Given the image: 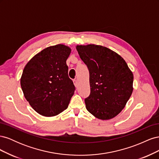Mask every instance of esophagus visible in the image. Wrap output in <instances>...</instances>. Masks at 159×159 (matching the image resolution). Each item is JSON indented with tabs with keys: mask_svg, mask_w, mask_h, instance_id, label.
I'll return each mask as SVG.
<instances>
[{
	"mask_svg": "<svg viewBox=\"0 0 159 159\" xmlns=\"http://www.w3.org/2000/svg\"><path fill=\"white\" fill-rule=\"evenodd\" d=\"M74 84L75 87L78 88V80H74Z\"/></svg>",
	"mask_w": 159,
	"mask_h": 159,
	"instance_id": "1",
	"label": "esophagus"
}]
</instances>
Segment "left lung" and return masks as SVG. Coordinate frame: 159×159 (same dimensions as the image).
<instances>
[{"mask_svg":"<svg viewBox=\"0 0 159 159\" xmlns=\"http://www.w3.org/2000/svg\"><path fill=\"white\" fill-rule=\"evenodd\" d=\"M76 49L89 73L86 109L99 119L117 116L132 94V71L122 57L106 47L88 44L77 46Z\"/></svg>","mask_w":159,"mask_h":159,"instance_id":"1","label":"left lung"}]
</instances>
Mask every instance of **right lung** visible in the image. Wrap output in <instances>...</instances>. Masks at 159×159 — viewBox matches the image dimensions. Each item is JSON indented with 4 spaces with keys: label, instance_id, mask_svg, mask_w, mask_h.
Listing matches in <instances>:
<instances>
[{
    "label": "right lung",
    "instance_id": "add662e5",
    "mask_svg": "<svg viewBox=\"0 0 159 159\" xmlns=\"http://www.w3.org/2000/svg\"><path fill=\"white\" fill-rule=\"evenodd\" d=\"M70 53V48L63 44L48 47L24 68L20 79L24 95L43 116H55L64 111L74 93L75 88L66 64Z\"/></svg>",
    "mask_w": 159,
    "mask_h": 159
}]
</instances>
